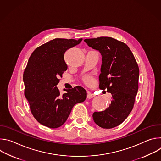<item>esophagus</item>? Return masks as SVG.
<instances>
[{
    "label": "esophagus",
    "mask_w": 161,
    "mask_h": 161,
    "mask_svg": "<svg viewBox=\"0 0 161 161\" xmlns=\"http://www.w3.org/2000/svg\"><path fill=\"white\" fill-rule=\"evenodd\" d=\"M94 97H95V95L94 94L90 92H87V98L88 99H92Z\"/></svg>",
    "instance_id": "1"
}]
</instances>
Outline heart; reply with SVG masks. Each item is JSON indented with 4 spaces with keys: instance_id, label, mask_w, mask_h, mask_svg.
Returning a JSON list of instances; mask_svg holds the SVG:
<instances>
[{
    "instance_id": "b5f03b06",
    "label": "heart",
    "mask_w": 161,
    "mask_h": 161,
    "mask_svg": "<svg viewBox=\"0 0 161 161\" xmlns=\"http://www.w3.org/2000/svg\"><path fill=\"white\" fill-rule=\"evenodd\" d=\"M83 80L85 83L89 84L92 82V76H90L89 75H86V76H84Z\"/></svg>"
}]
</instances>
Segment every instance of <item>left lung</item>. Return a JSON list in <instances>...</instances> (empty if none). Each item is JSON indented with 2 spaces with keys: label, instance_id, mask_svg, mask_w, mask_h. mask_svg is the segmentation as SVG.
<instances>
[{
  "label": "left lung",
  "instance_id": "1",
  "mask_svg": "<svg viewBox=\"0 0 161 161\" xmlns=\"http://www.w3.org/2000/svg\"><path fill=\"white\" fill-rule=\"evenodd\" d=\"M102 55L99 88L111 94L106 109L93 113L95 123L104 129L122 124L131 112L138 90L140 70L134 55L124 42L110 37L84 40Z\"/></svg>",
  "mask_w": 161,
  "mask_h": 161
}]
</instances>
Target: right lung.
<instances>
[{
    "instance_id": "obj_1",
    "label": "right lung",
    "mask_w": 161,
    "mask_h": 161,
    "mask_svg": "<svg viewBox=\"0 0 161 161\" xmlns=\"http://www.w3.org/2000/svg\"><path fill=\"white\" fill-rule=\"evenodd\" d=\"M81 41L56 38L37 47L29 57L23 76L24 94L32 115L44 126L60 127L73 106L86 98L85 89L80 86L66 90L62 95L57 87L59 78L67 69L65 52Z\"/></svg>"
}]
</instances>
